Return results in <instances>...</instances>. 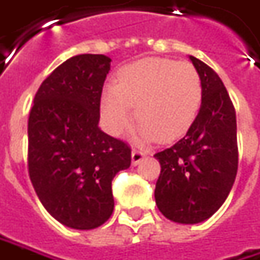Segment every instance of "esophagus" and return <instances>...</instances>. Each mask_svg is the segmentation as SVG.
Instances as JSON below:
<instances>
[{
	"mask_svg": "<svg viewBox=\"0 0 260 260\" xmlns=\"http://www.w3.org/2000/svg\"><path fill=\"white\" fill-rule=\"evenodd\" d=\"M144 157H145V152L142 151V150H137V148L132 150V164H134V166L141 163V160Z\"/></svg>",
	"mask_w": 260,
	"mask_h": 260,
	"instance_id": "1",
	"label": "esophagus"
}]
</instances>
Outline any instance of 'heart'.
I'll return each instance as SVG.
<instances>
[{
  "instance_id": "obj_1",
  "label": "heart",
  "mask_w": 260,
  "mask_h": 260,
  "mask_svg": "<svg viewBox=\"0 0 260 260\" xmlns=\"http://www.w3.org/2000/svg\"><path fill=\"white\" fill-rule=\"evenodd\" d=\"M202 105V81L189 62L145 58L125 67L118 84L108 85L102 96V118L112 135L129 128L135 106L142 141H173L186 134Z\"/></svg>"
}]
</instances>
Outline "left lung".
<instances>
[{"label": "left lung", "instance_id": "1", "mask_svg": "<svg viewBox=\"0 0 260 260\" xmlns=\"http://www.w3.org/2000/svg\"><path fill=\"white\" fill-rule=\"evenodd\" d=\"M202 81V105L186 135L154 154L161 166L155 204L166 218L197 224L220 208L239 166L236 110L218 74L189 56Z\"/></svg>", "mask_w": 260, "mask_h": 260}]
</instances>
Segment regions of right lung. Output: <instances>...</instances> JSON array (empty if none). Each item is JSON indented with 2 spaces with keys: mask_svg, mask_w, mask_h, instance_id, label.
Listing matches in <instances>:
<instances>
[{
  "mask_svg": "<svg viewBox=\"0 0 260 260\" xmlns=\"http://www.w3.org/2000/svg\"><path fill=\"white\" fill-rule=\"evenodd\" d=\"M105 55H77L40 84L28 115L27 167L42 205L75 230L102 225L113 212L112 180L131 166V148L99 128Z\"/></svg>",
  "mask_w": 260,
  "mask_h": 260,
  "instance_id": "obj_1",
  "label": "right lung"
}]
</instances>
